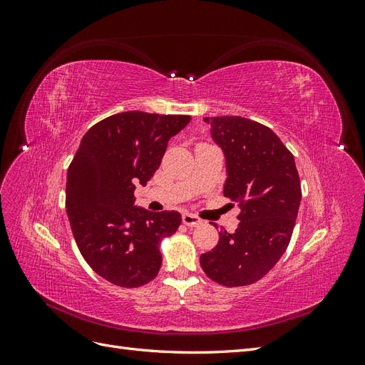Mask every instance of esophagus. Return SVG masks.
Listing matches in <instances>:
<instances>
[{
    "label": "esophagus",
    "mask_w": 365,
    "mask_h": 365,
    "mask_svg": "<svg viewBox=\"0 0 365 365\" xmlns=\"http://www.w3.org/2000/svg\"><path fill=\"white\" fill-rule=\"evenodd\" d=\"M201 222H202V220L195 215H190V213L182 215V224L187 225V227H196V225H200Z\"/></svg>",
    "instance_id": "esophagus-1"
}]
</instances>
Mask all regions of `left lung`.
Segmentation results:
<instances>
[{
  "label": "left lung",
  "mask_w": 365,
  "mask_h": 365,
  "mask_svg": "<svg viewBox=\"0 0 365 365\" xmlns=\"http://www.w3.org/2000/svg\"><path fill=\"white\" fill-rule=\"evenodd\" d=\"M227 158L224 196L240 207L235 233L219 231L217 245L200 262L208 279L237 288L259 282L288 248L302 184L294 155L274 132L239 115L205 117Z\"/></svg>",
  "instance_id": "1"
}]
</instances>
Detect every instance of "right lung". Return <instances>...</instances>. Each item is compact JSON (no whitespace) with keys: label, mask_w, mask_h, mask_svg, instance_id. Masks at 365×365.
Masks as SVG:
<instances>
[{"label":"right lung","mask_w":365,"mask_h":365,"mask_svg":"<svg viewBox=\"0 0 365 365\" xmlns=\"http://www.w3.org/2000/svg\"><path fill=\"white\" fill-rule=\"evenodd\" d=\"M190 115L128 111L96 123L68 168L65 207L74 240L91 269L120 288H140L161 268L160 244L181 225L178 212L134 207Z\"/></svg>","instance_id":"obj_1"}]
</instances>
